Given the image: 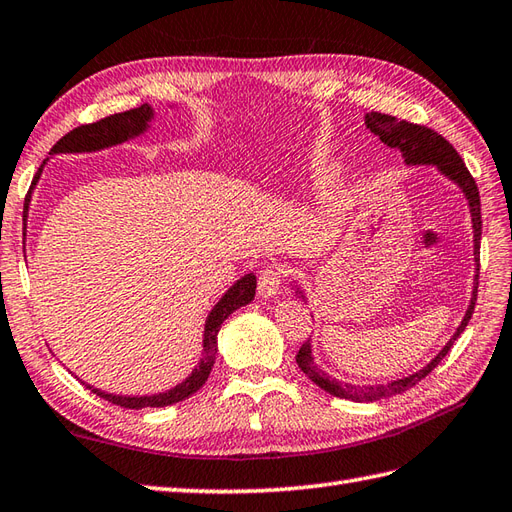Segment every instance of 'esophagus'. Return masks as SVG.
Listing matches in <instances>:
<instances>
[{
	"instance_id": "1",
	"label": "esophagus",
	"mask_w": 512,
	"mask_h": 512,
	"mask_svg": "<svg viewBox=\"0 0 512 512\" xmlns=\"http://www.w3.org/2000/svg\"><path fill=\"white\" fill-rule=\"evenodd\" d=\"M282 287V271L280 269H265L258 278V298L271 300L276 298Z\"/></svg>"
}]
</instances>
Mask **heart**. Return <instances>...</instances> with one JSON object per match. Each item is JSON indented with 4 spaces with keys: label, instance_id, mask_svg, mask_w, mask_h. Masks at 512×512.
Returning <instances> with one entry per match:
<instances>
[{
    "label": "heart",
    "instance_id": "b5f03b06",
    "mask_svg": "<svg viewBox=\"0 0 512 512\" xmlns=\"http://www.w3.org/2000/svg\"><path fill=\"white\" fill-rule=\"evenodd\" d=\"M339 173H342V166H339L337 162H331V160L315 162V164H311L309 173H306L304 184L313 192H322V190H328L337 184Z\"/></svg>",
    "mask_w": 512,
    "mask_h": 512
}]
</instances>
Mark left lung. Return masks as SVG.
<instances>
[{"instance_id":"1","label":"left lung","mask_w":512,"mask_h":512,"mask_svg":"<svg viewBox=\"0 0 512 512\" xmlns=\"http://www.w3.org/2000/svg\"><path fill=\"white\" fill-rule=\"evenodd\" d=\"M366 127L370 129V133L377 135V138L390 146V149L399 151L403 162L407 166H434L438 173L445 177L447 181H451L456 186L462 197L467 199L469 206V214H471V230H473V263H475V278H473V291H471V300L467 306V313H464L460 326L456 328V333L451 335L449 342L440 348L438 355L431 359L429 363H425L423 368L407 374V377L394 379L390 383H379V385H352V383H342L317 366L315 357H313V344L311 339L304 342L298 355H295V361H298V368L309 377L317 388H322L324 392L339 396V399H348L355 403H372V401H381V399H390L394 394H401L405 390L414 388V385L425 379L427 374L434 370L438 363L445 359L447 352L451 350L453 342L462 335L464 328H467L473 309H475V298H478V278H480V238H482V212H480V192L475 181L471 177V173L464 166V162L460 160V155L456 153V149L438 135L436 131H431L427 127H420V124H412L405 120H396L394 116H385V113H366ZM291 291L295 293V298H300L304 304L309 302L306 293L302 289V285L298 282H291Z\"/></svg>"}]
</instances>
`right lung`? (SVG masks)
Here are the masks:
<instances>
[{
    "mask_svg": "<svg viewBox=\"0 0 512 512\" xmlns=\"http://www.w3.org/2000/svg\"><path fill=\"white\" fill-rule=\"evenodd\" d=\"M153 118H155V109L144 102V105L138 107V109L116 113V116H109V118L94 122V124H83V127L70 131L65 135V138L56 142L54 149L50 151V157L63 155V153H98V151L111 149V146H118V144H124L129 140L142 138V135L151 129ZM50 157H48V160H50ZM48 160L41 164V168L37 170V175H34L32 186L28 190L26 206H24V236H26V223H28V210H30L32 192H34V188H37L39 179L43 175V168H45V164H48ZM254 295H256V276L254 274H245L243 278H238L234 285L221 295L219 302L214 304L212 311L208 313L206 324H203V342H201L203 350H201V357L197 361V366L192 368V372L188 374L184 381L175 383L173 388L155 392V394H140V396L129 394L127 396V394H111V392H105V390H98L89 383H85V385L92 392H96L100 399H105L109 403H116L120 407H129V410H142V407H166V405H173V403H179V401H186L188 396L195 394L210 377L214 359H217V335H219L221 324L236 309H241V306L252 302Z\"/></svg>",
    "mask_w": 512,
    "mask_h": 512,
    "instance_id": "right-lung-1",
    "label": "right lung"
}]
</instances>
